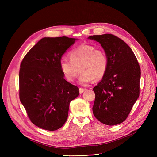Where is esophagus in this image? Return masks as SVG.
Wrapping results in <instances>:
<instances>
[{
	"mask_svg": "<svg viewBox=\"0 0 157 157\" xmlns=\"http://www.w3.org/2000/svg\"><path fill=\"white\" fill-rule=\"evenodd\" d=\"M86 90V88H79V93H80V94H82V93H83V92H85Z\"/></svg>",
	"mask_w": 157,
	"mask_h": 157,
	"instance_id": "34e87169",
	"label": "esophagus"
}]
</instances>
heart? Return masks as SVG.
<instances>
[{"mask_svg": "<svg viewBox=\"0 0 157 157\" xmlns=\"http://www.w3.org/2000/svg\"><path fill=\"white\" fill-rule=\"evenodd\" d=\"M69 56L70 60L63 59L60 60V68L69 82L74 81L80 71L79 83L87 85L93 79H102L108 70V56L102 49L82 44L71 50Z\"/></svg>", "mask_w": 157, "mask_h": 157, "instance_id": "b5f03b06", "label": "heart"}]
</instances>
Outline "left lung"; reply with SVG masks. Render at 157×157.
Segmentation results:
<instances>
[{"label":"left lung","instance_id":"obj_1","mask_svg":"<svg viewBox=\"0 0 157 157\" xmlns=\"http://www.w3.org/2000/svg\"><path fill=\"white\" fill-rule=\"evenodd\" d=\"M88 39L99 43L108 56V70L93 88L95 117L108 125L125 121L139 96L141 69L132 49L113 34L92 36Z\"/></svg>","mask_w":157,"mask_h":157}]
</instances>
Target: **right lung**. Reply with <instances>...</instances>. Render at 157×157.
<instances>
[{"mask_svg": "<svg viewBox=\"0 0 157 157\" xmlns=\"http://www.w3.org/2000/svg\"><path fill=\"white\" fill-rule=\"evenodd\" d=\"M76 39L44 37L24 56L19 73V96L32 123L44 130L61 128L68 117L71 101L79 88L64 79L62 56Z\"/></svg>", "mask_w": 157, "mask_h": 157, "instance_id": "1", "label": "right lung"}]
</instances>
